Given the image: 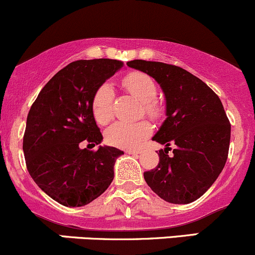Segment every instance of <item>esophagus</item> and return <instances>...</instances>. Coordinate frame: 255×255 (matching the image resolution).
<instances>
[{
    "label": "esophagus",
    "mask_w": 255,
    "mask_h": 255,
    "mask_svg": "<svg viewBox=\"0 0 255 255\" xmlns=\"http://www.w3.org/2000/svg\"><path fill=\"white\" fill-rule=\"evenodd\" d=\"M127 153H128V154H138V153H141V151L140 149H127Z\"/></svg>",
    "instance_id": "1"
}]
</instances>
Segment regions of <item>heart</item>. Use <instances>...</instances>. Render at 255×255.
I'll return each instance as SVG.
<instances>
[{"instance_id": "b5f03b06", "label": "heart", "mask_w": 255, "mask_h": 255, "mask_svg": "<svg viewBox=\"0 0 255 255\" xmlns=\"http://www.w3.org/2000/svg\"><path fill=\"white\" fill-rule=\"evenodd\" d=\"M123 85L133 97L142 102L143 109L149 118L158 119L161 117L163 109L158 102L154 101L157 97V86L153 78L143 72H131L123 80ZM113 101L114 92L109 83H104L96 91L92 99V112L98 124L106 125L113 119ZM151 131V125L147 122H119L107 130L106 138L112 146L131 148L145 140Z\"/></svg>"}]
</instances>
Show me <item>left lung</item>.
<instances>
[{"label":"left lung","instance_id":"8db88e82","mask_svg":"<svg viewBox=\"0 0 255 255\" xmlns=\"http://www.w3.org/2000/svg\"><path fill=\"white\" fill-rule=\"evenodd\" d=\"M128 67L153 77L166 97V115L152 140L159 163L143 173L147 185L172 204H189L206 193L224 169L231 124L219 96L190 72L163 62L132 60ZM176 147L168 155L169 146Z\"/></svg>","mask_w":255,"mask_h":255}]
</instances>
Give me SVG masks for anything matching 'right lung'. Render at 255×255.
I'll use <instances>...</instances> for the list:
<instances>
[{
    "label": "right lung",
    "instance_id": "1",
    "mask_svg": "<svg viewBox=\"0 0 255 255\" xmlns=\"http://www.w3.org/2000/svg\"><path fill=\"white\" fill-rule=\"evenodd\" d=\"M124 66L119 60L73 61L44 86L28 113L23 152L30 177L51 199L67 207L87 205L108 189L124 152L82 141L103 140L92 112L96 91Z\"/></svg>",
    "mask_w": 255,
    "mask_h": 255
}]
</instances>
